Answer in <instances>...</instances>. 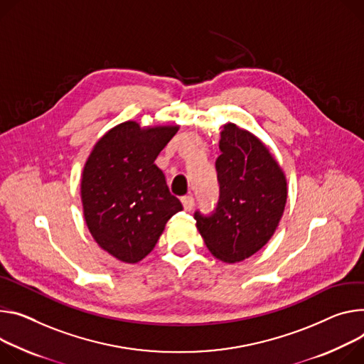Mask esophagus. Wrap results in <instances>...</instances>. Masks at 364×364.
<instances>
[{"label":"esophagus","instance_id":"obj_1","mask_svg":"<svg viewBox=\"0 0 364 364\" xmlns=\"http://www.w3.org/2000/svg\"><path fill=\"white\" fill-rule=\"evenodd\" d=\"M181 203H183V208H184V210H187V212H190L193 208H194V199H193V196H183L181 197Z\"/></svg>","mask_w":364,"mask_h":364}]
</instances>
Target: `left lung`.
<instances>
[{
	"label": "left lung",
	"instance_id": "left-lung-1",
	"mask_svg": "<svg viewBox=\"0 0 364 364\" xmlns=\"http://www.w3.org/2000/svg\"><path fill=\"white\" fill-rule=\"evenodd\" d=\"M216 159L219 202L213 213H194L209 251L225 262L242 261L273 237L284 212L287 183L267 146L245 129L226 123Z\"/></svg>",
	"mask_w": 364,
	"mask_h": 364
}]
</instances>
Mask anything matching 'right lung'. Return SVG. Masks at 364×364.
Returning a JSON list of instances; mask_svg holds the SVG:
<instances>
[{"label": "right lung", "instance_id": "obj_1", "mask_svg": "<svg viewBox=\"0 0 364 364\" xmlns=\"http://www.w3.org/2000/svg\"><path fill=\"white\" fill-rule=\"evenodd\" d=\"M178 126L124 122L98 139L82 171L81 200L90 234L114 258H145L165 223L183 209L154 164Z\"/></svg>", "mask_w": 364, "mask_h": 364}]
</instances>
